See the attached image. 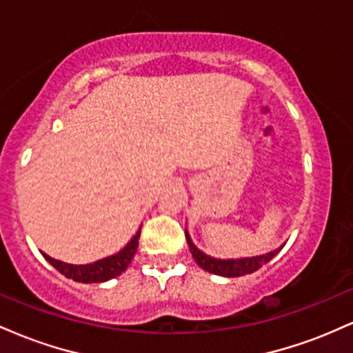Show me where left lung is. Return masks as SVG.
<instances>
[{"instance_id":"8db88e82","label":"left lung","mask_w":353,"mask_h":353,"mask_svg":"<svg viewBox=\"0 0 353 353\" xmlns=\"http://www.w3.org/2000/svg\"><path fill=\"white\" fill-rule=\"evenodd\" d=\"M185 239H188V244H189V250L192 254L194 261L197 262V265L202 267L205 272L210 274H216V275H222V277H241V275L245 274H252L255 270L261 269L262 265L267 264L270 259L275 257L283 245L279 247V249L272 250V252L264 254V255H255V257H244V259H214L210 255H205L202 250L197 249L196 245L192 244L190 241V236L185 230Z\"/></svg>"}]
</instances>
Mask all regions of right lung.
Masks as SVG:
<instances>
[{"label": "right lung", "mask_w": 353, "mask_h": 353, "mask_svg": "<svg viewBox=\"0 0 353 353\" xmlns=\"http://www.w3.org/2000/svg\"><path fill=\"white\" fill-rule=\"evenodd\" d=\"M139 236L141 229L132 236L131 241L128 242V245L123 250L114 255H109L106 259H101V261L92 262V264L86 265H74V264H66V262L56 261V259L50 257L48 254L43 252V257L46 259L50 264L54 267L58 272H61L64 277L72 279L76 282L83 283H92V282H106L109 279H114L117 275H121L128 269V265L131 264L132 257H134L137 245H139Z\"/></svg>", "instance_id": "right-lung-1"}]
</instances>
